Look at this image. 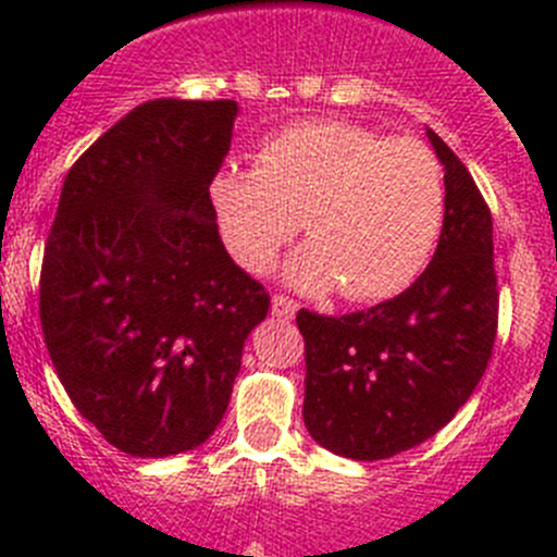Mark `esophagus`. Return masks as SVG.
I'll return each mask as SVG.
<instances>
[{
	"label": "esophagus",
	"mask_w": 557,
	"mask_h": 557,
	"mask_svg": "<svg viewBox=\"0 0 557 557\" xmlns=\"http://www.w3.org/2000/svg\"><path fill=\"white\" fill-rule=\"evenodd\" d=\"M295 312H298V301H293L289 295L275 293L273 295V314L275 318H282V321H293Z\"/></svg>",
	"instance_id": "esophagus-1"
}]
</instances>
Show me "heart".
Returning <instances> with one entry per match:
<instances>
[{
	"mask_svg": "<svg viewBox=\"0 0 557 557\" xmlns=\"http://www.w3.org/2000/svg\"><path fill=\"white\" fill-rule=\"evenodd\" d=\"M220 236L236 262L259 270L304 220L312 245L289 278L304 289L337 284L348 301L401 293L435 250L446 186L435 152L385 139L354 122H295L256 150V170L228 164L211 178Z\"/></svg>",
	"mask_w": 557,
	"mask_h": 557,
	"instance_id": "obj_1",
	"label": "heart"
}]
</instances>
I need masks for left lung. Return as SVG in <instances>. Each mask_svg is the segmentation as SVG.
<instances>
[{
	"mask_svg": "<svg viewBox=\"0 0 557 557\" xmlns=\"http://www.w3.org/2000/svg\"><path fill=\"white\" fill-rule=\"evenodd\" d=\"M446 211L430 268L401 295L329 318L301 309L304 424L334 455L385 460L449 424L488 368L499 323L491 209L435 131Z\"/></svg>",
	"mask_w": 557,
	"mask_h": 557,
	"instance_id": "1",
	"label": "left lung"
}]
</instances>
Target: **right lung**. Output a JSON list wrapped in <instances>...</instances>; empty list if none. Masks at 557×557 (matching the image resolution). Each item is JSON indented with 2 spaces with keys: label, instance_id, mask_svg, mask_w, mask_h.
Here are the masks:
<instances>
[{
  "label": "right lung",
  "instance_id": "obj_1",
  "mask_svg": "<svg viewBox=\"0 0 557 557\" xmlns=\"http://www.w3.org/2000/svg\"><path fill=\"white\" fill-rule=\"evenodd\" d=\"M234 100H150L72 164L41 262L44 343L72 405L133 457L218 430L270 293L211 206Z\"/></svg>",
  "mask_w": 557,
  "mask_h": 557
}]
</instances>
